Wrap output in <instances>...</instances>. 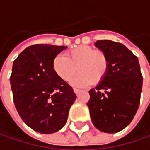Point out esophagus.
Here are the masks:
<instances>
[{"mask_svg":"<svg viewBox=\"0 0 150 150\" xmlns=\"http://www.w3.org/2000/svg\"><path fill=\"white\" fill-rule=\"evenodd\" d=\"M73 91H74V93H76V95H78V94H79V93H80L82 92L81 90L77 89V88H74V89H73Z\"/></svg>","mask_w":150,"mask_h":150,"instance_id":"esophagus-1","label":"esophagus"}]
</instances>
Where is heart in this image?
Segmentation results:
<instances>
[{"label":"heart","mask_w":150,"mask_h":150,"mask_svg":"<svg viewBox=\"0 0 150 150\" xmlns=\"http://www.w3.org/2000/svg\"><path fill=\"white\" fill-rule=\"evenodd\" d=\"M109 67L107 54L90 46H79L67 52V57L59 54L52 61L55 73L62 80L68 82L78 71L80 73L72 79V85L83 88L98 84L106 76Z\"/></svg>","instance_id":"1"}]
</instances>
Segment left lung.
Listing matches in <instances>:
<instances>
[{"mask_svg":"<svg viewBox=\"0 0 150 150\" xmlns=\"http://www.w3.org/2000/svg\"><path fill=\"white\" fill-rule=\"evenodd\" d=\"M94 46L109 60L106 76L89 90L90 117L104 133L114 134L131 123L139 106L143 77L138 57L124 45L110 40L97 41Z\"/></svg>","mask_w":150,"mask_h":150,"instance_id":"obj_1","label":"left lung"}]
</instances>
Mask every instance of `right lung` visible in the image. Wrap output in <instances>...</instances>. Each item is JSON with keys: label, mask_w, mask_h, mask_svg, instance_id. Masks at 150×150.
<instances>
[{"label": "right lung", "mask_w": 150, "mask_h": 150, "mask_svg": "<svg viewBox=\"0 0 150 150\" xmlns=\"http://www.w3.org/2000/svg\"><path fill=\"white\" fill-rule=\"evenodd\" d=\"M66 48L33 45L13 62L10 83L15 106L24 123L40 134H52L63 128L77 98L72 87L52 68L55 57Z\"/></svg>", "instance_id": "add662e5"}]
</instances>
